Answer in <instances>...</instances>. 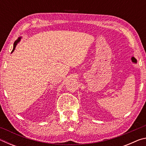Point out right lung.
Listing matches in <instances>:
<instances>
[{"instance_id": "add662e5", "label": "right lung", "mask_w": 146, "mask_h": 146, "mask_svg": "<svg viewBox=\"0 0 146 146\" xmlns=\"http://www.w3.org/2000/svg\"><path fill=\"white\" fill-rule=\"evenodd\" d=\"M20 39H21V37H20V38H19L18 39H17V40L15 41V42H14V46H13V50H12V51H11V53L12 52H13V51L15 50V47H16V46H17V43H18L19 42V40H20Z\"/></svg>"}]
</instances>
